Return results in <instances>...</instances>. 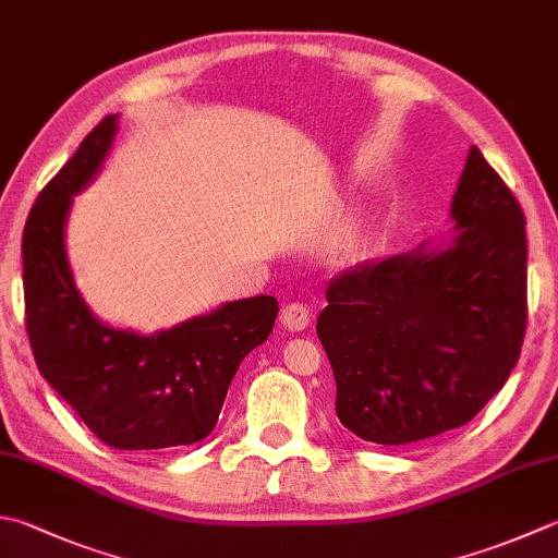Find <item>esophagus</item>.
<instances>
[{
	"mask_svg": "<svg viewBox=\"0 0 558 558\" xmlns=\"http://www.w3.org/2000/svg\"><path fill=\"white\" fill-rule=\"evenodd\" d=\"M312 322V312L307 304L302 302H288L286 307L280 310V324L282 329L288 331H304Z\"/></svg>",
	"mask_w": 558,
	"mask_h": 558,
	"instance_id": "1",
	"label": "esophagus"
}]
</instances>
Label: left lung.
I'll return each mask as SVG.
<instances>
[{
	"label": "left lung",
	"instance_id": "left-lung-1",
	"mask_svg": "<svg viewBox=\"0 0 558 558\" xmlns=\"http://www.w3.org/2000/svg\"><path fill=\"white\" fill-rule=\"evenodd\" d=\"M447 248L343 270L316 333L336 413L357 438L409 445L472 421L515 367L527 326L525 213L476 147L457 183Z\"/></svg>",
	"mask_w": 558,
	"mask_h": 558
}]
</instances>
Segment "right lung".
I'll list each match as a JSON object with an SVG mask.
<instances>
[{"label": "right lung", "mask_w": 558, "mask_h": 558, "mask_svg": "<svg viewBox=\"0 0 558 558\" xmlns=\"http://www.w3.org/2000/svg\"><path fill=\"white\" fill-rule=\"evenodd\" d=\"M116 130L118 116H106L28 213L21 256L31 351L48 385L108 447L193 445L213 433L239 363L270 336L278 300L227 302L155 336L96 319L74 286L64 222L72 195L101 169Z\"/></svg>", "instance_id": "1"}]
</instances>
